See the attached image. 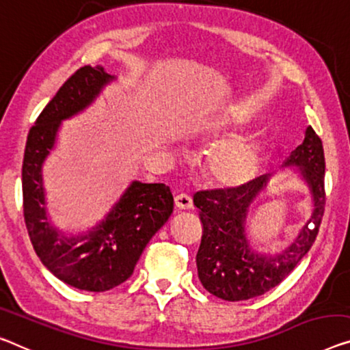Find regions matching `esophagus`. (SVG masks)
Listing matches in <instances>:
<instances>
[{"mask_svg":"<svg viewBox=\"0 0 350 350\" xmlns=\"http://www.w3.org/2000/svg\"><path fill=\"white\" fill-rule=\"evenodd\" d=\"M175 206L176 209H191L192 208V198L186 193H178L175 197Z\"/></svg>","mask_w":350,"mask_h":350,"instance_id":"1","label":"esophagus"}]
</instances>
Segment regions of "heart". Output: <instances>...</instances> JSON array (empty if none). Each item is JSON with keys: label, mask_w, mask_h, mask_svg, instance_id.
<instances>
[{"label": "heart", "mask_w": 350, "mask_h": 350, "mask_svg": "<svg viewBox=\"0 0 350 350\" xmlns=\"http://www.w3.org/2000/svg\"><path fill=\"white\" fill-rule=\"evenodd\" d=\"M258 145L249 137H239L217 147L209 154L205 172L208 180L220 187L241 186L252 180L258 167Z\"/></svg>", "instance_id": "b5f03b06"}]
</instances>
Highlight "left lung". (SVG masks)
<instances>
[{
    "mask_svg": "<svg viewBox=\"0 0 350 350\" xmlns=\"http://www.w3.org/2000/svg\"><path fill=\"white\" fill-rule=\"evenodd\" d=\"M284 165L300 167L314 208L294 243L277 255L255 254L245 236L247 211L271 175L256 176L236 187L193 193V205L203 225L196 258L198 278L203 288L216 297L239 302L267 293L291 273L313 245L325 206L324 148L313 128H306L304 142L284 161Z\"/></svg>",
    "mask_w": 350,
    "mask_h": 350,
    "instance_id": "left-lung-1",
    "label": "left lung"
}]
</instances>
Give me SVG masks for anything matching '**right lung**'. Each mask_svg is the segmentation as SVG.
<instances>
[{"label":"right lung","instance_id":"1","mask_svg":"<svg viewBox=\"0 0 350 350\" xmlns=\"http://www.w3.org/2000/svg\"><path fill=\"white\" fill-rule=\"evenodd\" d=\"M111 79L100 66L77 70L29 130L21 167L25 224L37 256L59 280L92 293L126 282L145 245L174 211L169 186L133 181L106 219L85 234L68 238L48 222L42 164L55 147L61 122L88 107Z\"/></svg>","mask_w":350,"mask_h":350}]
</instances>
